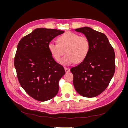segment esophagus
Listing matches in <instances>:
<instances>
[{"label":"esophagus","instance_id":"obj_1","mask_svg":"<svg viewBox=\"0 0 128 128\" xmlns=\"http://www.w3.org/2000/svg\"><path fill=\"white\" fill-rule=\"evenodd\" d=\"M64 70H65V71L66 72H70V69L68 68H67V67H64Z\"/></svg>","mask_w":128,"mask_h":128}]
</instances>
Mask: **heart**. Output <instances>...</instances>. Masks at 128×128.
I'll list each match as a JSON object with an SVG mask.
<instances>
[{
  "mask_svg": "<svg viewBox=\"0 0 128 128\" xmlns=\"http://www.w3.org/2000/svg\"><path fill=\"white\" fill-rule=\"evenodd\" d=\"M58 43L50 42L48 48L52 57L60 61L61 56L66 54L60 60V63L69 65L83 61L88 55L90 49V42L87 37L80 36L73 32H67L59 37Z\"/></svg>",
  "mask_w": 128,
  "mask_h": 128,
  "instance_id": "heart-1",
  "label": "heart"
}]
</instances>
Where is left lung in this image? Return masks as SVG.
Segmentation results:
<instances>
[{"label": "left lung", "instance_id": "left-lung-1", "mask_svg": "<svg viewBox=\"0 0 128 128\" xmlns=\"http://www.w3.org/2000/svg\"><path fill=\"white\" fill-rule=\"evenodd\" d=\"M75 30L88 37L90 42V49L86 59L70 69L74 76V86L81 96L94 97L105 90L114 75L115 69L114 49L103 33L88 26Z\"/></svg>", "mask_w": 128, "mask_h": 128}]
</instances>
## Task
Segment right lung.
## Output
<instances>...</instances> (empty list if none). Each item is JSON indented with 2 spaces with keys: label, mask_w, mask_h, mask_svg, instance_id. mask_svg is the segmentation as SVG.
Returning a JSON list of instances; mask_svg holds the SVG:
<instances>
[{
  "label": "right lung",
  "mask_w": 128,
  "mask_h": 128,
  "mask_svg": "<svg viewBox=\"0 0 128 128\" xmlns=\"http://www.w3.org/2000/svg\"><path fill=\"white\" fill-rule=\"evenodd\" d=\"M64 31L37 28L19 42L14 66L21 86L30 96L40 102L51 99L59 91V81L65 74L54 61L48 45Z\"/></svg>",
  "instance_id": "obj_1"
}]
</instances>
